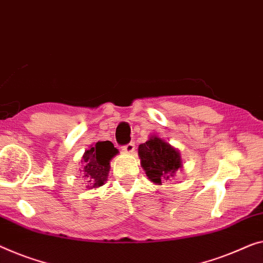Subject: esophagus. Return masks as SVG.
Returning a JSON list of instances; mask_svg holds the SVG:
<instances>
[{"label": "esophagus", "mask_w": 263, "mask_h": 263, "mask_svg": "<svg viewBox=\"0 0 263 263\" xmlns=\"http://www.w3.org/2000/svg\"><path fill=\"white\" fill-rule=\"evenodd\" d=\"M135 148H136L135 144H133V143H128V144L125 145V146H123V151L126 152V154H132V152L135 151Z\"/></svg>", "instance_id": "esophagus-1"}]
</instances>
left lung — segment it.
Instances as JSON below:
<instances>
[{
	"label": "left lung",
	"instance_id": "1",
	"mask_svg": "<svg viewBox=\"0 0 263 263\" xmlns=\"http://www.w3.org/2000/svg\"><path fill=\"white\" fill-rule=\"evenodd\" d=\"M138 155L147 178L158 185L170 181L183 166L177 148L157 136H151L147 142L139 145Z\"/></svg>",
	"mask_w": 263,
	"mask_h": 263
}]
</instances>
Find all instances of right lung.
<instances>
[{"instance_id": "1", "label": "right lung", "mask_w": 263, "mask_h": 263, "mask_svg": "<svg viewBox=\"0 0 263 263\" xmlns=\"http://www.w3.org/2000/svg\"><path fill=\"white\" fill-rule=\"evenodd\" d=\"M118 154V150L109 140L98 142L85 151L80 170L81 179L87 184V189H96L107 181L109 160Z\"/></svg>"}]
</instances>
